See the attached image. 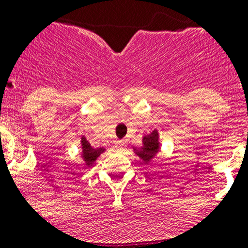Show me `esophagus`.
<instances>
[{
  "label": "esophagus",
  "mask_w": 248,
  "mask_h": 248,
  "mask_svg": "<svg viewBox=\"0 0 248 248\" xmlns=\"http://www.w3.org/2000/svg\"><path fill=\"white\" fill-rule=\"evenodd\" d=\"M126 146V143L124 141V140H118L117 141V148L119 149V150H123V149L125 148Z\"/></svg>",
  "instance_id": "esophagus-1"
}]
</instances>
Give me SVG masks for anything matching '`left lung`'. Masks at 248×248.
<instances>
[{"instance_id": "left-lung-1", "label": "left lung", "mask_w": 248, "mask_h": 248, "mask_svg": "<svg viewBox=\"0 0 248 248\" xmlns=\"http://www.w3.org/2000/svg\"><path fill=\"white\" fill-rule=\"evenodd\" d=\"M159 134L154 130L143 138V146L140 149H134V151L140 159H143L144 163H149L159 153Z\"/></svg>"}]
</instances>
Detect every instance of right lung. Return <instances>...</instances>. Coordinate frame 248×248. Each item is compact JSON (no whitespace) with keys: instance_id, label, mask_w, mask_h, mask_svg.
<instances>
[{"instance_id":"add662e5","label":"right lung","mask_w":248,"mask_h":248,"mask_svg":"<svg viewBox=\"0 0 248 248\" xmlns=\"http://www.w3.org/2000/svg\"><path fill=\"white\" fill-rule=\"evenodd\" d=\"M82 157L84 159L85 164L88 166L93 165V163L97 160V157L99 156L102 153H104V149L103 148H98V149H94L92 148L91 144L87 141L84 137L82 138Z\"/></svg>"}]
</instances>
